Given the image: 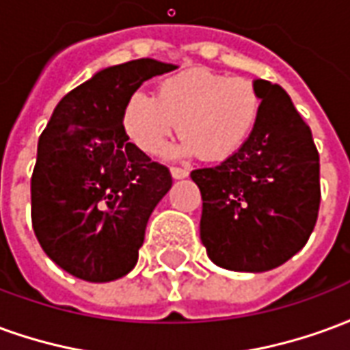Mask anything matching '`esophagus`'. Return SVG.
Returning <instances> with one entry per match:
<instances>
[{"label": "esophagus", "instance_id": "esophagus-1", "mask_svg": "<svg viewBox=\"0 0 350 350\" xmlns=\"http://www.w3.org/2000/svg\"><path fill=\"white\" fill-rule=\"evenodd\" d=\"M170 174H172V178H176V180H182V178H187L189 172L182 167H172L170 168Z\"/></svg>", "mask_w": 350, "mask_h": 350}]
</instances>
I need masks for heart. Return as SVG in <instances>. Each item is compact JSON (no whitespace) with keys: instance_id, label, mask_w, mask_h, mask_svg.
Instances as JSON below:
<instances>
[{"instance_id":"obj_1","label":"heart","mask_w":350,"mask_h":350,"mask_svg":"<svg viewBox=\"0 0 350 350\" xmlns=\"http://www.w3.org/2000/svg\"><path fill=\"white\" fill-rule=\"evenodd\" d=\"M258 108L260 99L250 80L193 69L163 80L155 97L131 93L123 122L131 140L146 153H159L180 123L185 137L178 152L221 161L245 144Z\"/></svg>"}]
</instances>
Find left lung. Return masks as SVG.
I'll return each mask as SVG.
<instances>
[{"mask_svg": "<svg viewBox=\"0 0 350 350\" xmlns=\"http://www.w3.org/2000/svg\"><path fill=\"white\" fill-rule=\"evenodd\" d=\"M258 118L245 144L217 167L191 172L202 195L200 240L234 271L278 268L308 243L321 204L319 152L279 84L255 80Z\"/></svg>", "mask_w": 350, "mask_h": 350, "instance_id": "left-lung-1", "label": "left lung"}]
</instances>
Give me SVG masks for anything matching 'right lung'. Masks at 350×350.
<instances>
[{"label":"right lung","instance_id":"right-lung-1","mask_svg":"<svg viewBox=\"0 0 350 350\" xmlns=\"http://www.w3.org/2000/svg\"><path fill=\"white\" fill-rule=\"evenodd\" d=\"M174 69L150 57L103 69L57 103L42 131L31 223L44 253L75 278L105 283L137 264L172 176L131 144L123 108L142 82Z\"/></svg>","mask_w":350,"mask_h":350}]
</instances>
